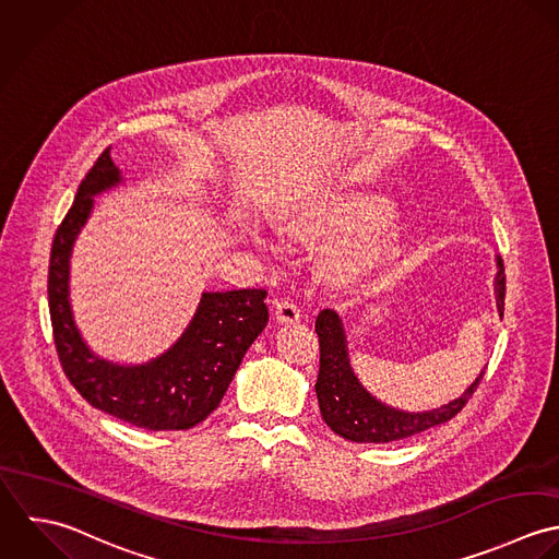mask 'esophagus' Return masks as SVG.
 I'll use <instances>...</instances> for the list:
<instances>
[{"mask_svg":"<svg viewBox=\"0 0 559 559\" xmlns=\"http://www.w3.org/2000/svg\"><path fill=\"white\" fill-rule=\"evenodd\" d=\"M274 318L281 324H298L302 320V313H300L298 305H294L292 300H276L274 302Z\"/></svg>","mask_w":559,"mask_h":559,"instance_id":"obj_1","label":"esophagus"}]
</instances>
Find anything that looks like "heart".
<instances>
[{"label": "heart", "mask_w": 559, "mask_h": 559, "mask_svg": "<svg viewBox=\"0 0 559 559\" xmlns=\"http://www.w3.org/2000/svg\"><path fill=\"white\" fill-rule=\"evenodd\" d=\"M362 222L366 224L364 225ZM329 250L324 267L336 285H354L393 259L400 246V223L384 197L365 192H333L305 201L278 216V233L292 241H318L349 230Z\"/></svg>", "instance_id": "heart-1"}]
</instances>
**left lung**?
<instances>
[{"label":"left lung","instance_id":"1","mask_svg":"<svg viewBox=\"0 0 559 559\" xmlns=\"http://www.w3.org/2000/svg\"><path fill=\"white\" fill-rule=\"evenodd\" d=\"M497 274H495V302L499 318H503V298H506V274L503 261L495 254ZM316 333L320 336V376L316 384L320 413L326 426L354 443H393L430 428H437L449 421L462 411L473 391L477 389L484 369L479 376L451 402L430 411H402L384 404L371 395L365 384L358 380L352 360L347 335L341 318L335 311L324 309L316 320Z\"/></svg>","mask_w":559,"mask_h":559}]
</instances>
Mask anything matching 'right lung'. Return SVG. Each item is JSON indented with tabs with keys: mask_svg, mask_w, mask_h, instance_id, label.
Here are the masks:
<instances>
[{
	"mask_svg": "<svg viewBox=\"0 0 559 559\" xmlns=\"http://www.w3.org/2000/svg\"><path fill=\"white\" fill-rule=\"evenodd\" d=\"M110 146L82 181L60 224L49 261V313L62 369L97 411L135 428L190 430L223 402L243 354L267 326L263 289L203 292L181 336L144 362L97 356L78 329L71 305V257L95 210V197L122 186Z\"/></svg>",
	"mask_w": 559,
	"mask_h": 559,
	"instance_id": "right-lung-1",
	"label": "right lung"
}]
</instances>
